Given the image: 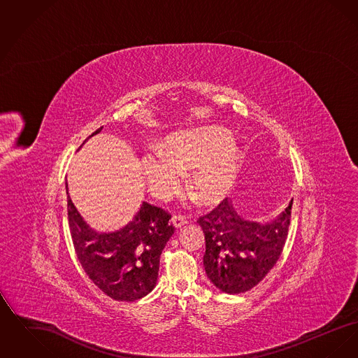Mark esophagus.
<instances>
[{
    "instance_id": "34e87169",
    "label": "esophagus",
    "mask_w": 358,
    "mask_h": 358,
    "mask_svg": "<svg viewBox=\"0 0 358 358\" xmlns=\"http://www.w3.org/2000/svg\"><path fill=\"white\" fill-rule=\"evenodd\" d=\"M171 222L174 224V227L180 228V227H182L184 224H187V219H185V216H182L181 213H174V215L171 216Z\"/></svg>"
}]
</instances>
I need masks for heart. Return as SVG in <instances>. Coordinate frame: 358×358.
I'll use <instances>...</instances> for the list:
<instances>
[{"instance_id":"heart-1","label":"heart","mask_w":358,"mask_h":358,"mask_svg":"<svg viewBox=\"0 0 358 358\" xmlns=\"http://www.w3.org/2000/svg\"><path fill=\"white\" fill-rule=\"evenodd\" d=\"M238 150L229 134L217 126H205L171 136L165 149L150 148L142 158L143 173L157 193L178 187L182 171L190 169L189 187L200 201L222 197L238 171Z\"/></svg>"}]
</instances>
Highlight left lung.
I'll list each match as a JSON object with an SVG mask.
<instances>
[{"instance_id":"1","label":"left lung","mask_w":358,"mask_h":358,"mask_svg":"<svg viewBox=\"0 0 358 358\" xmlns=\"http://www.w3.org/2000/svg\"><path fill=\"white\" fill-rule=\"evenodd\" d=\"M289 206L271 222L241 219L227 199L200 216L205 235L204 267L210 282L227 294L257 286L282 255L291 222Z\"/></svg>"}]
</instances>
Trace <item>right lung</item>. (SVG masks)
<instances>
[{"label": "right lung", "mask_w": 358, "mask_h": 358, "mask_svg": "<svg viewBox=\"0 0 358 358\" xmlns=\"http://www.w3.org/2000/svg\"><path fill=\"white\" fill-rule=\"evenodd\" d=\"M67 213L76 256L88 278L106 295L133 302L154 289L159 257L176 231L166 209L143 203L134 220L113 234L91 231L72 204L69 192Z\"/></svg>", "instance_id": "add662e5"}]
</instances>
